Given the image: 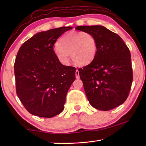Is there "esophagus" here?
<instances>
[{
    "mask_svg": "<svg viewBox=\"0 0 146 146\" xmlns=\"http://www.w3.org/2000/svg\"><path fill=\"white\" fill-rule=\"evenodd\" d=\"M75 76H76V78L77 79L80 78V75H79V71L78 70H76L75 71Z\"/></svg>",
    "mask_w": 146,
    "mask_h": 146,
    "instance_id": "obj_1",
    "label": "esophagus"
}]
</instances>
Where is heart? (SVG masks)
I'll use <instances>...</instances> for the list:
<instances>
[{"mask_svg": "<svg viewBox=\"0 0 146 146\" xmlns=\"http://www.w3.org/2000/svg\"><path fill=\"white\" fill-rule=\"evenodd\" d=\"M55 55L59 62L68 64L70 55L75 64L85 66L90 64L97 53V42L93 35L84 31H71L59 39Z\"/></svg>", "mask_w": 146, "mask_h": 146, "instance_id": "b5f03b06", "label": "heart"}]
</instances>
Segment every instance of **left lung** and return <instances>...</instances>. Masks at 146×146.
Here are the masks:
<instances>
[{
    "label": "left lung",
    "instance_id": "1",
    "mask_svg": "<svg viewBox=\"0 0 146 146\" xmlns=\"http://www.w3.org/2000/svg\"><path fill=\"white\" fill-rule=\"evenodd\" d=\"M78 30L95 36L98 50L95 58L78 69L90 104L97 110L109 111L125 102L133 81L129 48L117 34L102 26H80Z\"/></svg>",
    "mask_w": 146,
    "mask_h": 146
}]
</instances>
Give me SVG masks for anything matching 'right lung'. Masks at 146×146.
I'll use <instances>...</instances> for the list:
<instances>
[{
	"label": "right lung",
	"instance_id": "obj_1",
	"mask_svg": "<svg viewBox=\"0 0 146 146\" xmlns=\"http://www.w3.org/2000/svg\"><path fill=\"white\" fill-rule=\"evenodd\" d=\"M71 27L36 33L20 48L14 64L16 92L26 110L40 117L51 118L64 110L66 94L75 80L76 68L64 66L53 45Z\"/></svg>",
	"mask_w": 146,
	"mask_h": 146
}]
</instances>
